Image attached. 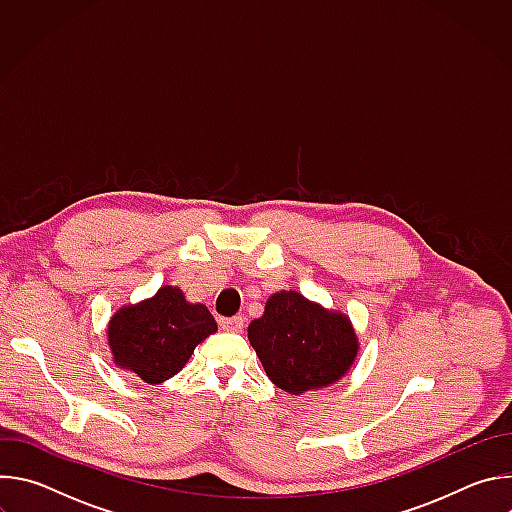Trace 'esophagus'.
<instances>
[{"mask_svg": "<svg viewBox=\"0 0 512 512\" xmlns=\"http://www.w3.org/2000/svg\"><path fill=\"white\" fill-rule=\"evenodd\" d=\"M245 324L243 316H233V318H218V326L227 332H241Z\"/></svg>", "mask_w": 512, "mask_h": 512, "instance_id": "obj_1", "label": "esophagus"}]
</instances>
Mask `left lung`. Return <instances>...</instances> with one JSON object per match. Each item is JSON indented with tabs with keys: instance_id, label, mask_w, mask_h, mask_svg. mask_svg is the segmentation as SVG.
<instances>
[{
	"instance_id": "8db88e82",
	"label": "left lung",
	"mask_w": 512,
	"mask_h": 512,
	"mask_svg": "<svg viewBox=\"0 0 512 512\" xmlns=\"http://www.w3.org/2000/svg\"><path fill=\"white\" fill-rule=\"evenodd\" d=\"M247 332L271 383L291 395L334 385L358 352L350 320L298 291L273 294Z\"/></svg>"
}]
</instances>
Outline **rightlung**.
Here are the masks:
<instances>
[{
  "label": "right lung",
  "instance_id": "add662e5",
  "mask_svg": "<svg viewBox=\"0 0 512 512\" xmlns=\"http://www.w3.org/2000/svg\"><path fill=\"white\" fill-rule=\"evenodd\" d=\"M214 332L216 322L204 304H190L182 289L164 285L154 298L115 312L107 338L117 367L160 385L180 373L194 348Z\"/></svg>",
  "mask_w": 512,
  "mask_h": 512
}]
</instances>
